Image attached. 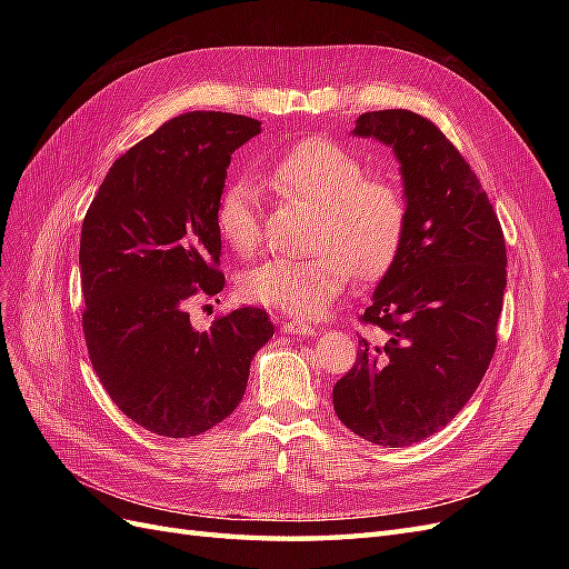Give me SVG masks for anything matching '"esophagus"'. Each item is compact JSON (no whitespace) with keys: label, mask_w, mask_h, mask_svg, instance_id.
Here are the masks:
<instances>
[{"label":"esophagus","mask_w":569,"mask_h":569,"mask_svg":"<svg viewBox=\"0 0 569 569\" xmlns=\"http://www.w3.org/2000/svg\"><path fill=\"white\" fill-rule=\"evenodd\" d=\"M280 330L287 332V335H297V337H311V335H316V327L308 325V322H301V320H284L280 325Z\"/></svg>","instance_id":"obj_1"}]
</instances>
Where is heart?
<instances>
[{
  "instance_id": "heart-1",
  "label": "heart",
  "mask_w": 569,
  "mask_h": 569,
  "mask_svg": "<svg viewBox=\"0 0 569 569\" xmlns=\"http://www.w3.org/2000/svg\"><path fill=\"white\" fill-rule=\"evenodd\" d=\"M272 192L320 206L313 256H274L239 278L251 303L311 318L320 316L347 284L382 274L399 253L408 228L403 189L385 178H366V166L339 144L311 140L287 151L266 176ZM220 237L249 253L258 244L256 192L247 180L230 182L218 199Z\"/></svg>"
}]
</instances>
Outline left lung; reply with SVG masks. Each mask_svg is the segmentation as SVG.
<instances>
[{
	"label": "left lung",
	"mask_w": 569,
	"mask_h": 569,
	"mask_svg": "<svg viewBox=\"0 0 569 569\" xmlns=\"http://www.w3.org/2000/svg\"><path fill=\"white\" fill-rule=\"evenodd\" d=\"M353 134L393 151L408 228L360 316L380 337L358 339L356 366L332 401L353 435L401 449L449 425L485 377L503 308L506 242L472 168L427 118L368 111Z\"/></svg>",
	"instance_id": "8db88e82"
}]
</instances>
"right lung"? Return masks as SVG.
Masks as SVG:
<instances>
[{"instance_id": "right-lung-1", "label": "right lung", "mask_w": 569, "mask_h": 569, "mask_svg": "<svg viewBox=\"0 0 569 569\" xmlns=\"http://www.w3.org/2000/svg\"><path fill=\"white\" fill-rule=\"evenodd\" d=\"M258 132V120L234 113L170 118L111 166L82 220L90 360L111 401L159 437L187 439L226 420L272 337L261 308H237L209 332L184 308L226 287L216 209L234 149Z\"/></svg>"}]
</instances>
